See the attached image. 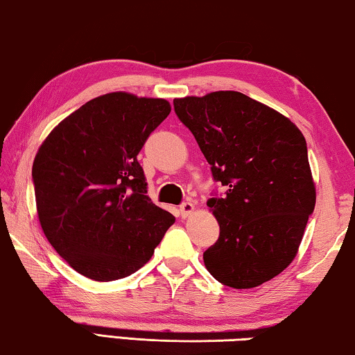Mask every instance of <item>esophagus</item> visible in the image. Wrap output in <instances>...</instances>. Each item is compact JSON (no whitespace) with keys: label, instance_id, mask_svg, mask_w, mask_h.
Masks as SVG:
<instances>
[{"label":"esophagus","instance_id":"obj_1","mask_svg":"<svg viewBox=\"0 0 355 355\" xmlns=\"http://www.w3.org/2000/svg\"><path fill=\"white\" fill-rule=\"evenodd\" d=\"M194 205H192L191 202H184L182 207H180V216H182V218H188V216H191L192 213H194Z\"/></svg>","mask_w":355,"mask_h":355}]
</instances>
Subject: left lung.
Segmentation results:
<instances>
[{"instance_id":"8db88e82","label":"left lung","mask_w":355,"mask_h":355,"mask_svg":"<svg viewBox=\"0 0 355 355\" xmlns=\"http://www.w3.org/2000/svg\"><path fill=\"white\" fill-rule=\"evenodd\" d=\"M173 107L225 186L224 197L207 202L220 228L203 252L208 272L236 290L274 279L296 257L315 209L304 135L284 114L235 91L175 98Z\"/></svg>"}]
</instances>
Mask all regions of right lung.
Masks as SVG:
<instances>
[{
  "instance_id": "obj_1",
  "label": "right lung",
  "mask_w": 355,
  "mask_h": 355,
  "mask_svg": "<svg viewBox=\"0 0 355 355\" xmlns=\"http://www.w3.org/2000/svg\"><path fill=\"white\" fill-rule=\"evenodd\" d=\"M164 98L111 92L65 117L33 164L45 236L76 272L123 279L152 258L175 218L147 196L137 153L169 116Z\"/></svg>"
}]
</instances>
